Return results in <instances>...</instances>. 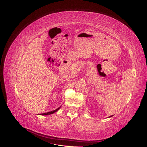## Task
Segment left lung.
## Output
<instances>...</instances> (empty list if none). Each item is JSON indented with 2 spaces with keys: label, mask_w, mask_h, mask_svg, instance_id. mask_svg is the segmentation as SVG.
<instances>
[{
  "label": "left lung",
  "mask_w": 147,
  "mask_h": 147,
  "mask_svg": "<svg viewBox=\"0 0 147 147\" xmlns=\"http://www.w3.org/2000/svg\"><path fill=\"white\" fill-rule=\"evenodd\" d=\"M112 116H113V115H111V116H109V117H112Z\"/></svg>",
  "instance_id": "1"
}]
</instances>
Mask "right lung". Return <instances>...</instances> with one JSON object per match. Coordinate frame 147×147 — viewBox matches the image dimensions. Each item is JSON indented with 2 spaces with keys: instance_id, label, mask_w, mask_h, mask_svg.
Masks as SVG:
<instances>
[{
  "instance_id": "right-lung-1",
  "label": "right lung",
  "mask_w": 147,
  "mask_h": 147,
  "mask_svg": "<svg viewBox=\"0 0 147 147\" xmlns=\"http://www.w3.org/2000/svg\"><path fill=\"white\" fill-rule=\"evenodd\" d=\"M61 107V106H60V107H58L57 109H55V110H54V111H52L51 112H46V113H43V114H40V115H50V114H54V113H55V112H57Z\"/></svg>"
}]
</instances>
